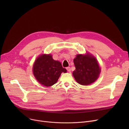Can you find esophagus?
<instances>
[{
	"mask_svg": "<svg viewBox=\"0 0 129 129\" xmlns=\"http://www.w3.org/2000/svg\"><path fill=\"white\" fill-rule=\"evenodd\" d=\"M66 70L68 72H70L71 71V67H66Z\"/></svg>",
	"mask_w": 129,
	"mask_h": 129,
	"instance_id": "esophagus-1",
	"label": "esophagus"
}]
</instances>
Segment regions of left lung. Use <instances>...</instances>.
Listing matches in <instances>:
<instances>
[{"label":"left lung","mask_w":129,"mask_h":129,"mask_svg":"<svg viewBox=\"0 0 129 129\" xmlns=\"http://www.w3.org/2000/svg\"><path fill=\"white\" fill-rule=\"evenodd\" d=\"M73 61L76 69L73 72V75L78 84L88 85L97 79L100 69L93 56L89 54H78Z\"/></svg>","instance_id":"1"}]
</instances>
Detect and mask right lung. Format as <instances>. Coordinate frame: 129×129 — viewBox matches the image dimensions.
<instances>
[{
	"label": "right lung",
	"mask_w": 129,
	"mask_h": 129,
	"mask_svg": "<svg viewBox=\"0 0 129 129\" xmlns=\"http://www.w3.org/2000/svg\"><path fill=\"white\" fill-rule=\"evenodd\" d=\"M66 72L61 63L54 60L50 54H42L39 56L33 67V74L37 80L46 87L56 83L61 73Z\"/></svg>",
	"instance_id": "right-lung-1"
}]
</instances>
